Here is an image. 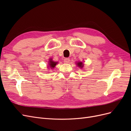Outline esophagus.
<instances>
[{"label":"esophagus","instance_id":"34e87169","mask_svg":"<svg viewBox=\"0 0 131 131\" xmlns=\"http://www.w3.org/2000/svg\"><path fill=\"white\" fill-rule=\"evenodd\" d=\"M70 62V59L69 58H66L64 59V62L66 63H68Z\"/></svg>","mask_w":131,"mask_h":131}]
</instances>
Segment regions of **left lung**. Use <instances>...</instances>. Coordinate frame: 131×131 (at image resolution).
Masks as SVG:
<instances>
[{
  "label": "left lung",
  "instance_id": "obj_1",
  "mask_svg": "<svg viewBox=\"0 0 131 131\" xmlns=\"http://www.w3.org/2000/svg\"><path fill=\"white\" fill-rule=\"evenodd\" d=\"M77 64H78V66L81 67V68H82L83 66H84V65H83V63L82 62H79V63H78Z\"/></svg>",
  "mask_w": 131,
  "mask_h": 131
}]
</instances>
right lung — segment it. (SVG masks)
Instances as JSON below:
<instances>
[{"instance_id": "obj_1", "label": "right lung", "mask_w": 131, "mask_h": 131, "mask_svg": "<svg viewBox=\"0 0 131 131\" xmlns=\"http://www.w3.org/2000/svg\"><path fill=\"white\" fill-rule=\"evenodd\" d=\"M57 63V62H53V61H52V60H51V59L50 60V62H49V66H50V67H51V68H53L54 67L56 66Z\"/></svg>"}]
</instances>
